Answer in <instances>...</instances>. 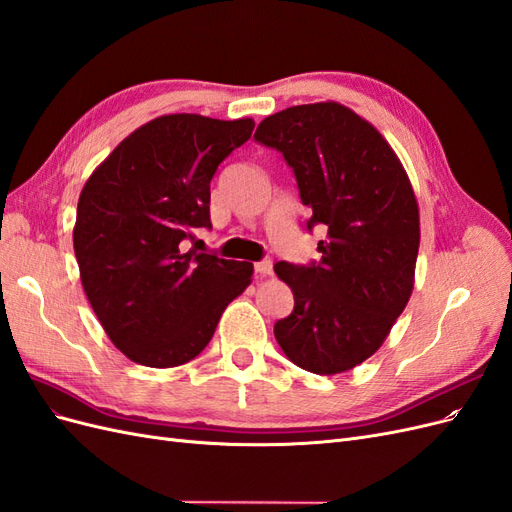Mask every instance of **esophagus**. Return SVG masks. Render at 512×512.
Masks as SVG:
<instances>
[{
	"mask_svg": "<svg viewBox=\"0 0 512 512\" xmlns=\"http://www.w3.org/2000/svg\"><path fill=\"white\" fill-rule=\"evenodd\" d=\"M254 269H256V273H258V275H262V277H265V275H271V273H273V260H271V258L260 260V262H256Z\"/></svg>",
	"mask_w": 512,
	"mask_h": 512,
	"instance_id": "obj_1",
	"label": "esophagus"
}]
</instances>
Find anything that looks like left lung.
Segmentation results:
<instances>
[{
    "mask_svg": "<svg viewBox=\"0 0 512 512\" xmlns=\"http://www.w3.org/2000/svg\"><path fill=\"white\" fill-rule=\"evenodd\" d=\"M254 138L292 168L307 230L327 226L318 262L275 265L294 294L275 339L301 369L342 374L382 346L412 294L421 224L410 179L382 134L337 102L290 106Z\"/></svg>",
    "mask_w": 512,
    "mask_h": 512,
    "instance_id": "obj_1",
    "label": "left lung"
}]
</instances>
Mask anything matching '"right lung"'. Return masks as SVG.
Instances as JSON below:
<instances>
[{"label":"right lung","mask_w":512,"mask_h":512,"mask_svg":"<svg viewBox=\"0 0 512 512\" xmlns=\"http://www.w3.org/2000/svg\"><path fill=\"white\" fill-rule=\"evenodd\" d=\"M252 119L162 115L134 130L91 177L76 207L74 254L87 299L130 361L177 367L205 350L252 262L188 250L209 228V183L252 136Z\"/></svg>","instance_id":"right-lung-1"}]
</instances>
